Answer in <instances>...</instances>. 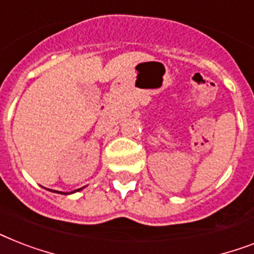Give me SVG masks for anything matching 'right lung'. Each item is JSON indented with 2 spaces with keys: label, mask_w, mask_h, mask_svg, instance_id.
<instances>
[{
  "label": "right lung",
  "mask_w": 254,
  "mask_h": 254,
  "mask_svg": "<svg viewBox=\"0 0 254 254\" xmlns=\"http://www.w3.org/2000/svg\"><path fill=\"white\" fill-rule=\"evenodd\" d=\"M80 190H81V189H79V190H76V191H80ZM72 192H75V191H72ZM72 192H71V193H72Z\"/></svg>",
  "instance_id": "1"
}]
</instances>
